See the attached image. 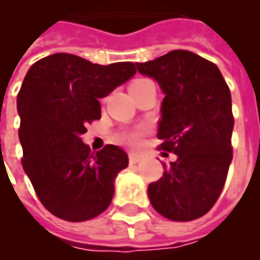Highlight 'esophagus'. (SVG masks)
<instances>
[{
    "label": "esophagus",
    "instance_id": "obj_1",
    "mask_svg": "<svg viewBox=\"0 0 260 260\" xmlns=\"http://www.w3.org/2000/svg\"><path fill=\"white\" fill-rule=\"evenodd\" d=\"M141 160H142V156H139V154H136V153H131L129 154V163L131 164L139 163Z\"/></svg>",
    "mask_w": 260,
    "mask_h": 260
}]
</instances>
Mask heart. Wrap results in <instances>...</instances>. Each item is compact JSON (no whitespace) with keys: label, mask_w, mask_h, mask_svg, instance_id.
Listing matches in <instances>:
<instances>
[{"label":"heart","mask_w":260,"mask_h":260,"mask_svg":"<svg viewBox=\"0 0 260 260\" xmlns=\"http://www.w3.org/2000/svg\"><path fill=\"white\" fill-rule=\"evenodd\" d=\"M145 82H149V79H145V78H139V79H135L132 83H131V87H134V86L141 85V83H145ZM146 134V128L145 126H139V128H135V129L132 131H126V132H122L121 135H119V141L125 143V145H128L131 147H136L139 146V143H141L142 136Z\"/></svg>","instance_id":"b5f03b06"}]
</instances>
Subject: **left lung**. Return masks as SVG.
<instances>
[{"instance_id":"8db88e82","label":"left lung","mask_w":260,"mask_h":260,"mask_svg":"<svg viewBox=\"0 0 260 260\" xmlns=\"http://www.w3.org/2000/svg\"><path fill=\"white\" fill-rule=\"evenodd\" d=\"M136 68L166 93L158 150L177 154V161L163 164V177L147 188L150 203L174 221L202 217L217 202L233 160L229 85L217 65L186 50L136 62Z\"/></svg>"}]
</instances>
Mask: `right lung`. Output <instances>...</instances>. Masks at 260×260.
I'll list each match as a JSON object with an SVG mask.
<instances>
[{
	"label": "right lung",
	"instance_id": "right-lung-1",
	"mask_svg": "<svg viewBox=\"0 0 260 260\" xmlns=\"http://www.w3.org/2000/svg\"><path fill=\"white\" fill-rule=\"evenodd\" d=\"M135 74L134 62L91 64L67 53L44 57L27 71L18 93L22 166L54 216L86 221L110 206L128 154L114 145L91 153L80 135L102 117L99 99Z\"/></svg>",
	"mask_w": 260,
	"mask_h": 260
}]
</instances>
